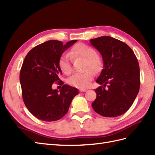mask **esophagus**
I'll list each match as a JSON object with an SVG mask.
<instances>
[{
	"mask_svg": "<svg viewBox=\"0 0 155 155\" xmlns=\"http://www.w3.org/2000/svg\"><path fill=\"white\" fill-rule=\"evenodd\" d=\"M87 91L86 89H80V92H85V91Z\"/></svg>",
	"mask_w": 155,
	"mask_h": 155,
	"instance_id": "34e87169",
	"label": "esophagus"
}]
</instances>
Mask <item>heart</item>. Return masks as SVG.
<instances>
[{"instance_id": "1", "label": "heart", "mask_w": 155, "mask_h": 155, "mask_svg": "<svg viewBox=\"0 0 155 155\" xmlns=\"http://www.w3.org/2000/svg\"><path fill=\"white\" fill-rule=\"evenodd\" d=\"M70 54L74 58H83L85 59V70L89 69L95 71H99L101 66V59L95 49L89 45L84 43H78L71 48ZM59 67L64 74L68 75L71 74L72 68L68 54H63L59 60ZM94 73L88 70L85 73L76 74L71 75L68 79V84L78 88H85L87 87L93 80Z\"/></svg>"}]
</instances>
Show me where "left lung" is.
Wrapping results in <instances>:
<instances>
[{
  "mask_svg": "<svg viewBox=\"0 0 155 155\" xmlns=\"http://www.w3.org/2000/svg\"><path fill=\"white\" fill-rule=\"evenodd\" d=\"M90 43L99 51L103 61V68L96 80L101 86L95 90L97 97L92 107L103 116H119L131 107L139 93L137 59L127 44L113 37H100L91 39Z\"/></svg>",
  "mask_w": 155,
  "mask_h": 155,
  "instance_id": "left-lung-1",
  "label": "left lung"
}]
</instances>
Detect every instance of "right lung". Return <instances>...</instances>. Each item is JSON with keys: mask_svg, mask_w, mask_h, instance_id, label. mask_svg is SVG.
<instances>
[{"mask_svg": "<svg viewBox=\"0 0 155 155\" xmlns=\"http://www.w3.org/2000/svg\"><path fill=\"white\" fill-rule=\"evenodd\" d=\"M76 41L63 45L60 41H47L33 48L25 57L20 74L22 98L28 110L37 118L46 122L62 118L79 93L76 88L64 85L59 78L62 74L59 60ZM54 82L63 85L59 92L51 87Z\"/></svg>", "mask_w": 155, "mask_h": 155, "instance_id": "1", "label": "right lung"}]
</instances>
